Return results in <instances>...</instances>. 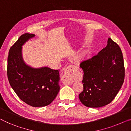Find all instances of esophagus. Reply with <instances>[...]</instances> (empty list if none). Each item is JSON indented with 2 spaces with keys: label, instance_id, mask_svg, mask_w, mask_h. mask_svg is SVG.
Segmentation results:
<instances>
[{
  "label": "esophagus",
  "instance_id": "obj_1",
  "mask_svg": "<svg viewBox=\"0 0 131 131\" xmlns=\"http://www.w3.org/2000/svg\"><path fill=\"white\" fill-rule=\"evenodd\" d=\"M77 68L74 66H69L66 68L62 78V82L65 85H71L73 80L77 78Z\"/></svg>",
  "mask_w": 131,
  "mask_h": 131
}]
</instances>
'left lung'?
Here are the masks:
<instances>
[{
    "mask_svg": "<svg viewBox=\"0 0 131 131\" xmlns=\"http://www.w3.org/2000/svg\"><path fill=\"white\" fill-rule=\"evenodd\" d=\"M83 71L81 102L98 108L110 103L118 93L125 77L123 53L118 45L109 38L106 48L80 64Z\"/></svg>",
    "mask_w": 131,
    "mask_h": 131,
    "instance_id": "left-lung-1",
    "label": "left lung"
}]
</instances>
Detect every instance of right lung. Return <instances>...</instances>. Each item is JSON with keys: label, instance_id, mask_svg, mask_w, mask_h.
<instances>
[{"label": "right lung", "instance_id": "right-lung-1", "mask_svg": "<svg viewBox=\"0 0 131 131\" xmlns=\"http://www.w3.org/2000/svg\"><path fill=\"white\" fill-rule=\"evenodd\" d=\"M32 34L21 35L10 49L7 74L12 89L21 100L35 107L50 104L60 90L59 70L48 67L33 68L27 65L22 56V46Z\"/></svg>", "mask_w": 131, "mask_h": 131}]
</instances>
